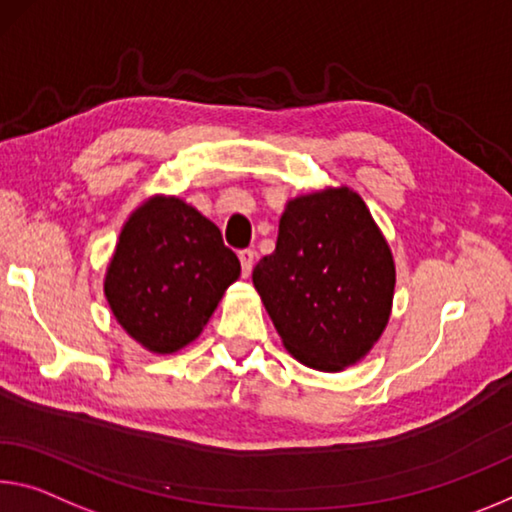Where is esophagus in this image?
I'll use <instances>...</instances> for the list:
<instances>
[{"label": "esophagus", "instance_id": "esophagus-1", "mask_svg": "<svg viewBox=\"0 0 512 512\" xmlns=\"http://www.w3.org/2000/svg\"><path fill=\"white\" fill-rule=\"evenodd\" d=\"M239 262H241L243 278H248L250 271H253V266H255V253H253V250H241Z\"/></svg>", "mask_w": 512, "mask_h": 512}]
</instances>
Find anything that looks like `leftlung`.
Here are the masks:
<instances>
[{
  "mask_svg": "<svg viewBox=\"0 0 512 512\" xmlns=\"http://www.w3.org/2000/svg\"><path fill=\"white\" fill-rule=\"evenodd\" d=\"M253 285L287 351L316 371H344L383 335L396 266L369 207L351 186L291 198L278 241Z\"/></svg>",
  "mask_w": 512,
  "mask_h": 512,
  "instance_id": "left-lung-1",
  "label": "left lung"
}]
</instances>
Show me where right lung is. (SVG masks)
<instances>
[{"mask_svg": "<svg viewBox=\"0 0 512 512\" xmlns=\"http://www.w3.org/2000/svg\"><path fill=\"white\" fill-rule=\"evenodd\" d=\"M241 264L221 230L175 196H152L120 230L104 296L134 342L157 355L200 337Z\"/></svg>", "mask_w": 512, "mask_h": 512, "instance_id": "1", "label": "right lung"}]
</instances>
